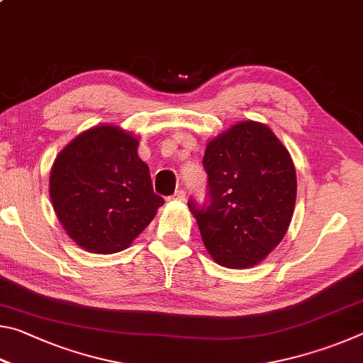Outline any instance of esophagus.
Listing matches in <instances>:
<instances>
[{
    "mask_svg": "<svg viewBox=\"0 0 363 363\" xmlns=\"http://www.w3.org/2000/svg\"><path fill=\"white\" fill-rule=\"evenodd\" d=\"M171 200H176V201H184L186 200V190L184 189H177L176 192L171 195Z\"/></svg>",
    "mask_w": 363,
    "mask_h": 363,
    "instance_id": "esophagus-1",
    "label": "esophagus"
}]
</instances>
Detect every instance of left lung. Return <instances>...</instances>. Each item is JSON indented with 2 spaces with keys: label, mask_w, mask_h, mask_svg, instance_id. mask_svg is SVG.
I'll return each mask as SVG.
<instances>
[{
  "label": "left lung",
  "mask_w": 363,
  "mask_h": 363,
  "mask_svg": "<svg viewBox=\"0 0 363 363\" xmlns=\"http://www.w3.org/2000/svg\"><path fill=\"white\" fill-rule=\"evenodd\" d=\"M203 168L208 203L189 200L208 253L219 266L247 269L281 242L296 201V171L267 125L242 121L211 139Z\"/></svg>",
  "instance_id": "1"
}]
</instances>
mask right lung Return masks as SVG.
Here are the masks:
<instances>
[{
	"instance_id": "right-lung-1",
	"label": "right lung",
	"mask_w": 363,
	"mask_h": 363,
	"mask_svg": "<svg viewBox=\"0 0 363 363\" xmlns=\"http://www.w3.org/2000/svg\"><path fill=\"white\" fill-rule=\"evenodd\" d=\"M138 145L131 133L101 125L78 134L54 160V211L67 235L89 253L126 250L164 203Z\"/></svg>"
}]
</instances>
